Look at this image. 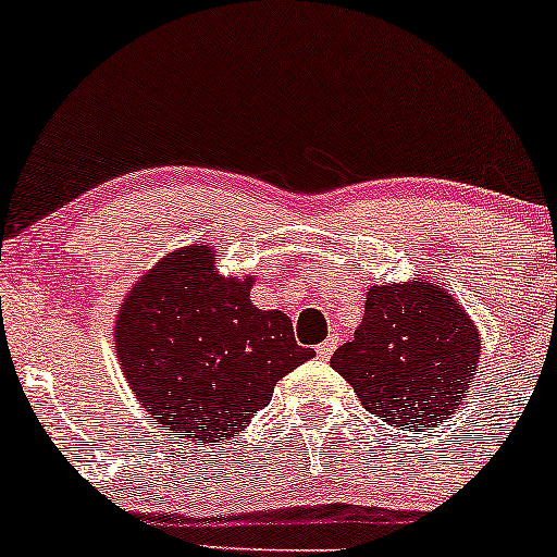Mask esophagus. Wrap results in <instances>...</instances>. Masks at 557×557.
I'll return each instance as SVG.
<instances>
[{
    "label": "esophagus",
    "instance_id": "1",
    "mask_svg": "<svg viewBox=\"0 0 557 557\" xmlns=\"http://www.w3.org/2000/svg\"><path fill=\"white\" fill-rule=\"evenodd\" d=\"M337 343H339L337 337H329V339H324V343H321L319 348H315V352H319V358H324V361H326V358L332 356V352H334V348H337Z\"/></svg>",
    "mask_w": 557,
    "mask_h": 557
}]
</instances>
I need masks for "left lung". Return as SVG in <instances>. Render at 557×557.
Returning a JSON list of instances; mask_svg holds the SVG:
<instances>
[{
	"mask_svg": "<svg viewBox=\"0 0 557 557\" xmlns=\"http://www.w3.org/2000/svg\"><path fill=\"white\" fill-rule=\"evenodd\" d=\"M478 332L470 315L428 281L372 286L350 343L332 367L350 382L369 414L424 433L448 420L478 372Z\"/></svg>",
	"mask_w": 557,
	"mask_h": 557,
	"instance_id": "left-lung-1",
	"label": "left lung"
}]
</instances>
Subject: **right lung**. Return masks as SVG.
Returning <instances> with one entry per match:
<instances>
[{"mask_svg": "<svg viewBox=\"0 0 557 557\" xmlns=\"http://www.w3.org/2000/svg\"><path fill=\"white\" fill-rule=\"evenodd\" d=\"M252 278H223L207 244L166 255L116 321L124 376L153 420L196 446L233 438L284 374L313 358L289 315L249 302Z\"/></svg>", "mask_w": 557, "mask_h": 557, "instance_id": "right-lung-1", "label": "right lung"}]
</instances>
